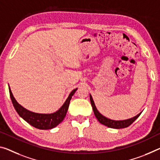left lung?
Listing matches in <instances>:
<instances>
[{"mask_svg": "<svg viewBox=\"0 0 160 160\" xmlns=\"http://www.w3.org/2000/svg\"><path fill=\"white\" fill-rule=\"evenodd\" d=\"M90 102L91 105H92V110L94 114L96 117V118L98 119V120L100 122L101 124L108 127V128H114V129H121V128H128V127L132 125L134 122L136 120V119H138V117L141 115V113H139L138 115L132 118L128 119V120H110V119H108L105 118V116H103L102 114L99 112V111L97 110V108L95 107V102L92 100V96L90 95Z\"/></svg>", "mask_w": 160, "mask_h": 160, "instance_id": "8db88e82", "label": "left lung"}]
</instances>
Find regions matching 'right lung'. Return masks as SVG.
Wrapping results in <instances>:
<instances>
[{
  "instance_id": "1",
  "label": "right lung",
  "mask_w": 160,
  "mask_h": 160,
  "mask_svg": "<svg viewBox=\"0 0 160 160\" xmlns=\"http://www.w3.org/2000/svg\"><path fill=\"white\" fill-rule=\"evenodd\" d=\"M76 90H77V88L70 92L66 101L57 112L52 114H39L30 112L18 103L12 95L11 88H9L11 101L18 114L30 125L40 130H49V129L54 128L61 122L66 115L70 100Z\"/></svg>"
}]
</instances>
